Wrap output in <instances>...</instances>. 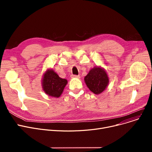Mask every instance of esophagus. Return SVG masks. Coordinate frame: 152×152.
Returning <instances> with one entry per match:
<instances>
[{
	"instance_id": "esophagus-1",
	"label": "esophagus",
	"mask_w": 152,
	"mask_h": 152,
	"mask_svg": "<svg viewBox=\"0 0 152 152\" xmlns=\"http://www.w3.org/2000/svg\"><path fill=\"white\" fill-rule=\"evenodd\" d=\"M72 77H75V78H80V76L79 75H72Z\"/></svg>"
}]
</instances>
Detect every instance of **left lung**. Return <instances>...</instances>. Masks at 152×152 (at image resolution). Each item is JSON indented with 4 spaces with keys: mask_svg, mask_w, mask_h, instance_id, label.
I'll use <instances>...</instances> for the list:
<instances>
[{
    "mask_svg": "<svg viewBox=\"0 0 152 152\" xmlns=\"http://www.w3.org/2000/svg\"><path fill=\"white\" fill-rule=\"evenodd\" d=\"M84 81L90 91L95 94H99L107 87L109 79L104 69L95 67L84 77Z\"/></svg>",
    "mask_w": 152,
    "mask_h": 152,
    "instance_id": "1",
    "label": "left lung"
}]
</instances>
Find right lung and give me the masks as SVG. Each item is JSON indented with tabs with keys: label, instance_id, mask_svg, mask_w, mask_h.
I'll list each match as a JSON object with an SVG mask.
<instances>
[{
	"label": "right lung",
	"instance_id": "add662e5",
	"mask_svg": "<svg viewBox=\"0 0 152 152\" xmlns=\"http://www.w3.org/2000/svg\"><path fill=\"white\" fill-rule=\"evenodd\" d=\"M66 84V79L60 77L52 69L47 71L44 75L42 79L43 89L49 96L59 97Z\"/></svg>",
	"mask_w": 152,
	"mask_h": 152
}]
</instances>
